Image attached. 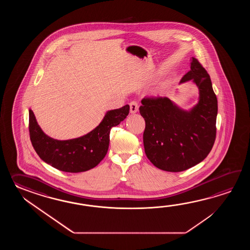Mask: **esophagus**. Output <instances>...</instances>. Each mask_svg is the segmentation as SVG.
I'll list each match as a JSON object with an SVG mask.
<instances>
[{
  "mask_svg": "<svg viewBox=\"0 0 250 250\" xmlns=\"http://www.w3.org/2000/svg\"><path fill=\"white\" fill-rule=\"evenodd\" d=\"M129 108H130V113H136V112H138V103L136 101L130 102V103H129Z\"/></svg>",
  "mask_w": 250,
  "mask_h": 250,
  "instance_id": "34e87169",
  "label": "esophagus"
}]
</instances>
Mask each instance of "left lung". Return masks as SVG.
Listing matches in <instances>:
<instances>
[{
	"instance_id": "left-lung-1",
	"label": "left lung",
	"mask_w": 250,
	"mask_h": 250,
	"mask_svg": "<svg viewBox=\"0 0 250 250\" xmlns=\"http://www.w3.org/2000/svg\"><path fill=\"white\" fill-rule=\"evenodd\" d=\"M192 80L198 87L197 104L186 111L168 97H146L139 112L145 119V153L161 170L178 172L205 159L216 136L217 98L208 71L192 57L190 70L180 84Z\"/></svg>"
}]
</instances>
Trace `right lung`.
I'll return each mask as SVG.
<instances>
[{"mask_svg":"<svg viewBox=\"0 0 250 250\" xmlns=\"http://www.w3.org/2000/svg\"><path fill=\"white\" fill-rule=\"evenodd\" d=\"M129 105L106 112L100 124L80 138L57 140L50 138L38 125L29 109V135L33 147L48 165L66 172H82L96 167L107 154L111 128L125 120Z\"/></svg>","mask_w":250,"mask_h":250,"instance_id":"right-lung-1","label":"right lung"}]
</instances>
